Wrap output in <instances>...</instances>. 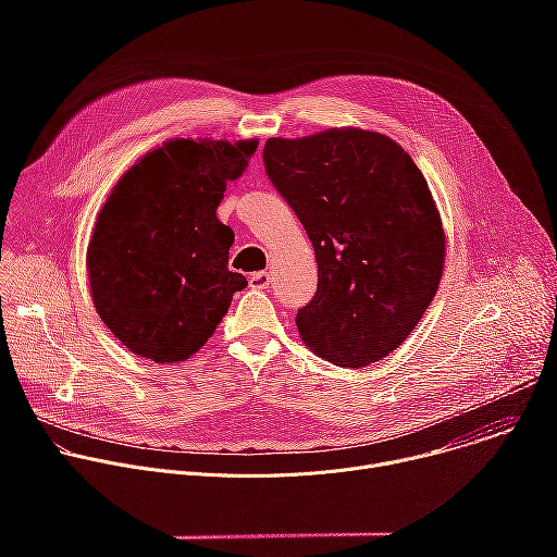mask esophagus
<instances>
[{
	"label": "esophagus",
	"instance_id": "obj_1",
	"mask_svg": "<svg viewBox=\"0 0 557 557\" xmlns=\"http://www.w3.org/2000/svg\"><path fill=\"white\" fill-rule=\"evenodd\" d=\"M269 282H271V277H269L267 271H258V273H253V275L249 277V286H251L253 290H264V288H269Z\"/></svg>",
	"mask_w": 557,
	"mask_h": 557
}]
</instances>
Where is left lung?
Listing matches in <instances>:
<instances>
[{
    "label": "left lung",
    "mask_w": 557,
    "mask_h": 557,
    "mask_svg": "<svg viewBox=\"0 0 557 557\" xmlns=\"http://www.w3.org/2000/svg\"><path fill=\"white\" fill-rule=\"evenodd\" d=\"M262 158L320 269L295 317L301 339L344 368L387 357L421 322L443 273L445 235L421 170L401 145L363 129L271 138Z\"/></svg>",
    "instance_id": "1"
}]
</instances>
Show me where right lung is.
Returning a JSON list of instances; mask_svg holds the SVG:
<instances>
[{"mask_svg": "<svg viewBox=\"0 0 557 557\" xmlns=\"http://www.w3.org/2000/svg\"><path fill=\"white\" fill-rule=\"evenodd\" d=\"M258 140L165 143L125 172L88 247L92 299L103 324L134 355L176 363L215 333L233 293V231L215 209Z\"/></svg>", "mask_w": 557, "mask_h": 557, "instance_id": "1", "label": "right lung"}]
</instances>
